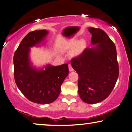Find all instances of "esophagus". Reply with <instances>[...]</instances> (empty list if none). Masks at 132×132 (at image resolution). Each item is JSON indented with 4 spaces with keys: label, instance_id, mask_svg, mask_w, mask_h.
<instances>
[{
    "label": "esophagus",
    "instance_id": "1",
    "mask_svg": "<svg viewBox=\"0 0 132 132\" xmlns=\"http://www.w3.org/2000/svg\"><path fill=\"white\" fill-rule=\"evenodd\" d=\"M69 71L70 72H72L73 71V69L72 68V66L71 64H69Z\"/></svg>",
    "mask_w": 132,
    "mask_h": 132
}]
</instances>
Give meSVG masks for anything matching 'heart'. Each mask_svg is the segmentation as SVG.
Wrapping results in <instances>:
<instances>
[{"label":"heart","instance_id":"b5f03b06","mask_svg":"<svg viewBox=\"0 0 132 132\" xmlns=\"http://www.w3.org/2000/svg\"><path fill=\"white\" fill-rule=\"evenodd\" d=\"M84 43L83 42L80 41L79 43L77 44V41H73V42H68L66 44V48L67 49H73L77 45V46L75 48V52L77 53H80V52H81V51L83 49Z\"/></svg>","mask_w":132,"mask_h":132}]
</instances>
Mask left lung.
Returning <instances> with one entry per match:
<instances>
[{
    "label": "left lung",
    "mask_w": 132,
    "mask_h": 132,
    "mask_svg": "<svg viewBox=\"0 0 132 132\" xmlns=\"http://www.w3.org/2000/svg\"><path fill=\"white\" fill-rule=\"evenodd\" d=\"M91 45L71 60L78 74V94L87 104H96L108 97L118 78L119 68L115 44L99 28H89Z\"/></svg>",
    "instance_id": "8db88e82"
}]
</instances>
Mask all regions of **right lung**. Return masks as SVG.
Instances as JSON below:
<instances>
[{
    "label": "right lung",
    "instance_id": "right-lung-1",
    "mask_svg": "<svg viewBox=\"0 0 132 132\" xmlns=\"http://www.w3.org/2000/svg\"><path fill=\"white\" fill-rule=\"evenodd\" d=\"M48 31L37 30L24 37L14 55V79L17 86L25 97L40 104L54 102L60 94L61 86L69 73L68 64L37 68L30 59L31 48L45 45Z\"/></svg>",
    "mask_w": 132,
    "mask_h": 132
}]
</instances>
